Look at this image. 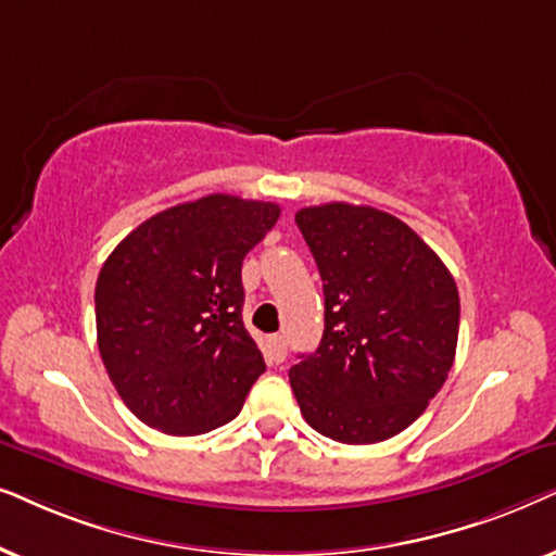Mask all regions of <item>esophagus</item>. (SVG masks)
Listing matches in <instances>:
<instances>
[{
  "instance_id": "1",
  "label": "esophagus",
  "mask_w": 556,
  "mask_h": 556,
  "mask_svg": "<svg viewBox=\"0 0 556 556\" xmlns=\"http://www.w3.org/2000/svg\"><path fill=\"white\" fill-rule=\"evenodd\" d=\"M269 358L274 364H282L287 358V340L285 336H271L269 338Z\"/></svg>"
}]
</instances>
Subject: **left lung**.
Segmentation results:
<instances>
[{
  "label": "left lung",
  "mask_w": 556,
  "mask_h": 556,
  "mask_svg": "<svg viewBox=\"0 0 556 556\" xmlns=\"http://www.w3.org/2000/svg\"><path fill=\"white\" fill-rule=\"evenodd\" d=\"M325 292V330L290 383L305 421L345 445L404 432L447 381L460 298L442 258L371 205L298 211Z\"/></svg>",
  "instance_id": "1"
}]
</instances>
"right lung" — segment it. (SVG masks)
I'll return each mask as SVG.
<instances>
[{
    "label": "right lung",
    "instance_id": "right-lung-1",
    "mask_svg": "<svg viewBox=\"0 0 556 556\" xmlns=\"http://www.w3.org/2000/svg\"><path fill=\"white\" fill-rule=\"evenodd\" d=\"M277 218V203L213 192L147 218L103 262L99 351L147 427L190 438L241 412L266 368L241 320V264Z\"/></svg>",
    "mask_w": 556,
    "mask_h": 556
}]
</instances>
